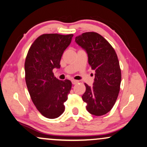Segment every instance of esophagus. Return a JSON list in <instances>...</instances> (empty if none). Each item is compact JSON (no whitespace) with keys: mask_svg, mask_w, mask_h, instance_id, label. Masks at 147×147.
Listing matches in <instances>:
<instances>
[{"mask_svg":"<svg viewBox=\"0 0 147 147\" xmlns=\"http://www.w3.org/2000/svg\"><path fill=\"white\" fill-rule=\"evenodd\" d=\"M72 85H76V84L77 83H79V81H77V80H72Z\"/></svg>","mask_w":147,"mask_h":147,"instance_id":"esophagus-1","label":"esophagus"}]
</instances>
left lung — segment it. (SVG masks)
<instances>
[{
    "label": "left lung",
    "instance_id": "obj_1",
    "mask_svg": "<svg viewBox=\"0 0 147 147\" xmlns=\"http://www.w3.org/2000/svg\"><path fill=\"white\" fill-rule=\"evenodd\" d=\"M75 42L87 54L89 64L95 71L93 86L85 83L86 91L82 98L91 114L102 116L111 110L120 91L122 75L118 56L109 42L97 33H84L76 37Z\"/></svg>",
    "mask_w": 147,
    "mask_h": 147
}]
</instances>
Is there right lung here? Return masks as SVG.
<instances>
[{"instance_id": "1", "label": "right lung", "mask_w": 147, "mask_h": 147, "mask_svg": "<svg viewBox=\"0 0 147 147\" xmlns=\"http://www.w3.org/2000/svg\"><path fill=\"white\" fill-rule=\"evenodd\" d=\"M73 34H43L29 48L25 62V81L31 100L42 116L59 117L64 111V103L71 89L69 80L60 81L54 76V68H60L64 51L71 43Z\"/></svg>"}]
</instances>
